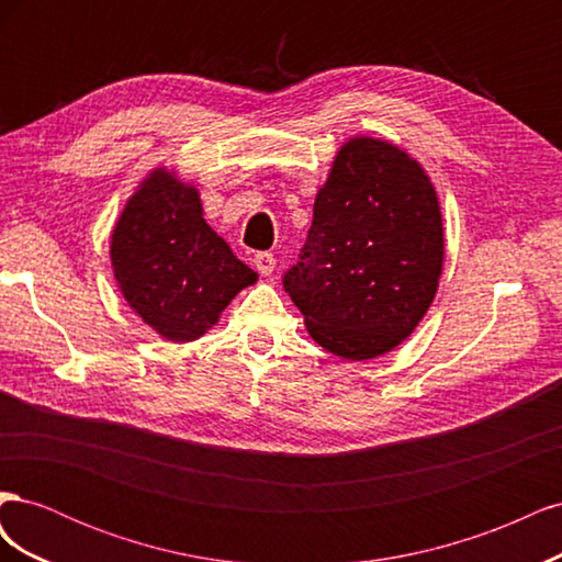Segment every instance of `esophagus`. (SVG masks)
<instances>
[{"label":"esophagus","mask_w":562,"mask_h":562,"mask_svg":"<svg viewBox=\"0 0 562 562\" xmlns=\"http://www.w3.org/2000/svg\"><path fill=\"white\" fill-rule=\"evenodd\" d=\"M252 262H255V269H258L262 277H269L277 267V258L271 252H258V255H255Z\"/></svg>","instance_id":"esophagus-1"}]
</instances>
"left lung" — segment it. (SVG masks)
<instances>
[{
  "label": "left lung",
  "instance_id": "left-lung-1",
  "mask_svg": "<svg viewBox=\"0 0 562 562\" xmlns=\"http://www.w3.org/2000/svg\"><path fill=\"white\" fill-rule=\"evenodd\" d=\"M446 239L434 182L405 149L356 135L314 201L283 285L316 345L345 361L396 349L427 314Z\"/></svg>",
  "mask_w": 562,
  "mask_h": 562
}]
</instances>
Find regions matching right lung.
I'll return each mask as SVG.
<instances>
[{"label": "right lung", "mask_w": 562, "mask_h": 562, "mask_svg": "<svg viewBox=\"0 0 562 562\" xmlns=\"http://www.w3.org/2000/svg\"><path fill=\"white\" fill-rule=\"evenodd\" d=\"M110 260L128 307L171 342L211 330L258 274L203 220L199 190L155 168L119 215Z\"/></svg>", "instance_id": "right-lung-1"}]
</instances>
